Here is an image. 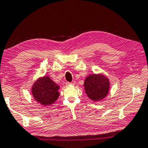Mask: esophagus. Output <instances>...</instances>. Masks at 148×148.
Returning <instances> with one entry per match:
<instances>
[{
	"mask_svg": "<svg viewBox=\"0 0 148 148\" xmlns=\"http://www.w3.org/2000/svg\"><path fill=\"white\" fill-rule=\"evenodd\" d=\"M72 83L71 82H66V86H70V85H72Z\"/></svg>",
	"mask_w": 148,
	"mask_h": 148,
	"instance_id": "1",
	"label": "esophagus"
}]
</instances>
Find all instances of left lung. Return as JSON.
Listing matches in <instances>:
<instances>
[{
  "instance_id": "1",
  "label": "left lung",
  "mask_w": 148,
  "mask_h": 148,
  "mask_svg": "<svg viewBox=\"0 0 148 148\" xmlns=\"http://www.w3.org/2000/svg\"><path fill=\"white\" fill-rule=\"evenodd\" d=\"M84 86L88 97L93 101H99L109 93L110 83L105 75L94 74L86 77Z\"/></svg>"
}]
</instances>
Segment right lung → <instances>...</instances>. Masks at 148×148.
<instances>
[{
	"label": "right lung",
	"mask_w": 148,
	"mask_h": 148,
	"mask_svg": "<svg viewBox=\"0 0 148 148\" xmlns=\"http://www.w3.org/2000/svg\"><path fill=\"white\" fill-rule=\"evenodd\" d=\"M59 89L49 76L37 79L32 86V93L35 100L44 106H49L55 103L59 96Z\"/></svg>",
	"instance_id": "obj_1"
}]
</instances>
